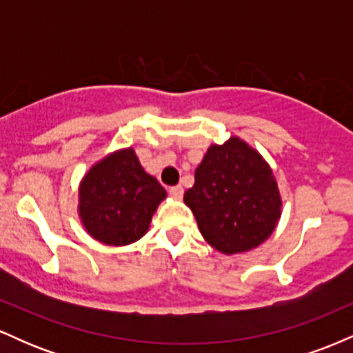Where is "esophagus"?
<instances>
[{
    "label": "esophagus",
    "instance_id": "obj_1",
    "mask_svg": "<svg viewBox=\"0 0 353 353\" xmlns=\"http://www.w3.org/2000/svg\"><path fill=\"white\" fill-rule=\"evenodd\" d=\"M169 192H171V196L176 197V199H181L182 194H184V189H182V185H172V188L169 189Z\"/></svg>",
    "mask_w": 353,
    "mask_h": 353
}]
</instances>
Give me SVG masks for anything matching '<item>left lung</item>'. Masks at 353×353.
I'll return each mask as SVG.
<instances>
[{
  "label": "left lung",
  "instance_id": "8db88e82",
  "mask_svg": "<svg viewBox=\"0 0 353 353\" xmlns=\"http://www.w3.org/2000/svg\"><path fill=\"white\" fill-rule=\"evenodd\" d=\"M194 179L184 202L219 252H247L274 232L282 208L277 182L264 157L242 139L210 145Z\"/></svg>",
  "mask_w": 353,
  "mask_h": 353
}]
</instances>
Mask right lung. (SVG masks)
Wrapping results in <instances>:
<instances>
[{"label":"right lung","mask_w":353,"mask_h":353,"mask_svg":"<svg viewBox=\"0 0 353 353\" xmlns=\"http://www.w3.org/2000/svg\"><path fill=\"white\" fill-rule=\"evenodd\" d=\"M165 189L139 164L134 149L109 154L79 184V217L89 236L108 245H128L148 232Z\"/></svg>","instance_id":"right-lung-1"}]
</instances>
